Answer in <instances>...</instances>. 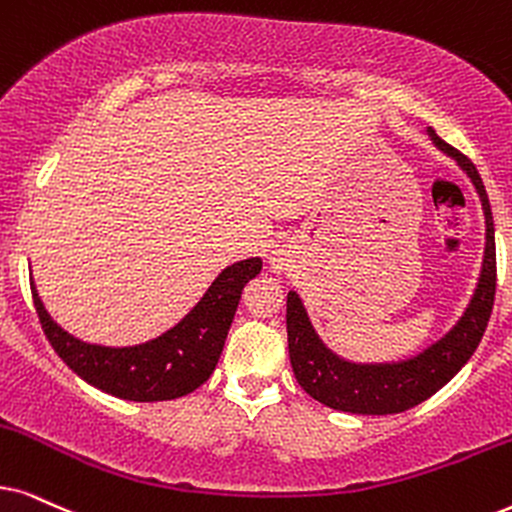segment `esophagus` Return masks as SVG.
Here are the masks:
<instances>
[{
  "instance_id": "esophagus-1",
  "label": "esophagus",
  "mask_w": 512,
  "mask_h": 512,
  "mask_svg": "<svg viewBox=\"0 0 512 512\" xmlns=\"http://www.w3.org/2000/svg\"><path fill=\"white\" fill-rule=\"evenodd\" d=\"M283 267H286V264H283V260H281V257H278V255H274V257H271V269H274V271H276V274H281V271H283Z\"/></svg>"
}]
</instances>
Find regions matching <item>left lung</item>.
I'll return each instance as SVG.
<instances>
[{
	"label": "left lung",
	"instance_id": "obj_1",
	"mask_svg": "<svg viewBox=\"0 0 512 512\" xmlns=\"http://www.w3.org/2000/svg\"><path fill=\"white\" fill-rule=\"evenodd\" d=\"M428 137L439 151L456 160L482 200L487 243H484V260L477 288L461 319L454 323V328L444 338L432 342L416 357L385 361V364H357V361L338 357L331 347L323 345L319 333L314 331L300 295L290 290L286 304L290 366H293L302 390L335 411L387 416V413L413 409L420 401L430 399L437 390H442L468 364V359L480 345L484 331H487L496 295L494 217H491L487 191H484L477 167L461 151L439 139L432 127H428Z\"/></svg>",
	"mask_w": 512,
	"mask_h": 512
}]
</instances>
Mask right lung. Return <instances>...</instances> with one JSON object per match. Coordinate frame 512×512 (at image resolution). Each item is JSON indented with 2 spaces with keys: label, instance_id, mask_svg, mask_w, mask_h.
I'll list each match as a JSON object with an SVG mask.
<instances>
[{
  "label": "right lung",
  "instance_id": "obj_1",
  "mask_svg": "<svg viewBox=\"0 0 512 512\" xmlns=\"http://www.w3.org/2000/svg\"><path fill=\"white\" fill-rule=\"evenodd\" d=\"M260 271V257L231 264L177 326L132 347L92 345L75 338L51 319L35 281H30V288L44 335L84 383L120 399L165 401L198 390L210 378L222 357L245 283Z\"/></svg>",
  "mask_w": 512,
  "mask_h": 512
}]
</instances>
